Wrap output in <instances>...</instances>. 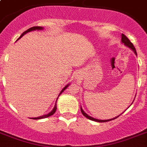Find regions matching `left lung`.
Wrapping results in <instances>:
<instances>
[{
    "instance_id": "8db88e82",
    "label": "left lung",
    "mask_w": 147,
    "mask_h": 147,
    "mask_svg": "<svg viewBox=\"0 0 147 147\" xmlns=\"http://www.w3.org/2000/svg\"><path fill=\"white\" fill-rule=\"evenodd\" d=\"M121 42H122V43H123V44L125 45V46H127V47H129L130 49H132L134 52V53L136 54V55H137V51H136V49H135L134 46L133 45V43L130 41V40L128 39L127 36H126L125 35H123V34H122L121 35ZM81 111H82V114L84 115V116L85 117H87L88 119H89V120H92V121H96V122H107V121H112V120H114V119H116L117 117H118L119 116L116 117H114L113 119H108V120H98V119H95V118H93V117H92L88 116L86 113H85L84 111H83V109L82 108V107H81Z\"/></svg>"
}]
</instances>
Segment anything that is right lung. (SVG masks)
<instances>
[{"mask_svg":"<svg viewBox=\"0 0 147 147\" xmlns=\"http://www.w3.org/2000/svg\"><path fill=\"white\" fill-rule=\"evenodd\" d=\"M42 29H43V27H42V26H33V27H31V28L28 29L27 30H26V31H25V32H24V33H22L21 36H20L19 38H18V40H19V39H20V38H21L22 36H23L24 35V34H26V33H29V32H30V31L36 30H42ZM69 85H67L66 86H65V87H64V88H63V89H62V91H61V92H60L59 94V96L60 94H62V92H64L65 90L66 89L67 87H69ZM59 96H58V98H59ZM57 99H58V98H57ZM55 111H56V103H55V106H54V107H53V109L52 110V111H51L50 112H49V114H45V115H42V116H41V117H33V118H32V119H33V120H37V119L46 118V117H50L51 115H53V114H54V113H55Z\"/></svg>","mask_w":147,"mask_h":147,"instance_id":"obj_1","label":"right lung"}]
</instances>
